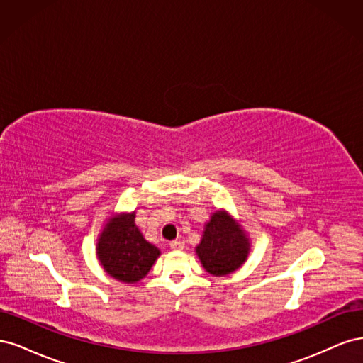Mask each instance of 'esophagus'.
<instances>
[{
    "label": "esophagus",
    "mask_w": 363,
    "mask_h": 363,
    "mask_svg": "<svg viewBox=\"0 0 363 363\" xmlns=\"http://www.w3.org/2000/svg\"><path fill=\"white\" fill-rule=\"evenodd\" d=\"M169 247L172 250H183L184 248V242H183V240H171Z\"/></svg>",
    "instance_id": "esophagus-1"
}]
</instances>
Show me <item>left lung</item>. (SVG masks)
<instances>
[{
	"mask_svg": "<svg viewBox=\"0 0 363 363\" xmlns=\"http://www.w3.org/2000/svg\"><path fill=\"white\" fill-rule=\"evenodd\" d=\"M248 247L244 230L225 212H216L206 225L196 255L207 272L225 276L245 262Z\"/></svg>",
	"mask_w": 363,
	"mask_h": 363,
	"instance_id": "left-lung-1",
	"label": "left lung"
}]
</instances>
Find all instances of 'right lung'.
Instances as JSON below:
<instances>
[{"mask_svg":"<svg viewBox=\"0 0 363 363\" xmlns=\"http://www.w3.org/2000/svg\"><path fill=\"white\" fill-rule=\"evenodd\" d=\"M98 259L111 277L136 283L144 279L160 251L140 235L135 213L115 218L98 239Z\"/></svg>","mask_w":363,"mask_h":363,"instance_id":"right-lung-1","label":"right lung"}]
</instances>
